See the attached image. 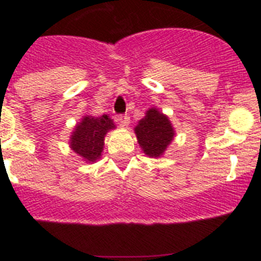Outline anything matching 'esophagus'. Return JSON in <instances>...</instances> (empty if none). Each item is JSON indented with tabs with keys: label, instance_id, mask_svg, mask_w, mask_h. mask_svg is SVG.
Listing matches in <instances>:
<instances>
[{
	"label": "esophagus",
	"instance_id": "esophagus-1",
	"mask_svg": "<svg viewBox=\"0 0 261 261\" xmlns=\"http://www.w3.org/2000/svg\"><path fill=\"white\" fill-rule=\"evenodd\" d=\"M116 121L120 124V125L126 126L129 124V121H130V119H129L128 115H119L116 119Z\"/></svg>",
	"mask_w": 261,
	"mask_h": 261
}]
</instances>
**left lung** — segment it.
<instances>
[{"label":"left lung","instance_id":"obj_1","mask_svg":"<svg viewBox=\"0 0 261 261\" xmlns=\"http://www.w3.org/2000/svg\"><path fill=\"white\" fill-rule=\"evenodd\" d=\"M135 132L144 153L153 158L162 155L174 138V129L168 117L155 108L147 111L146 116L140 120L135 128Z\"/></svg>","mask_w":261,"mask_h":261}]
</instances>
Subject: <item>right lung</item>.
Here are the masks:
<instances>
[{
    "mask_svg": "<svg viewBox=\"0 0 261 261\" xmlns=\"http://www.w3.org/2000/svg\"><path fill=\"white\" fill-rule=\"evenodd\" d=\"M114 128V123L107 115L96 119L91 116L84 117L71 136V149L86 161L94 162L102 154L106 133Z\"/></svg>",
    "mask_w": 261,
    "mask_h": 261,
    "instance_id": "add662e5",
    "label": "right lung"
}]
</instances>
